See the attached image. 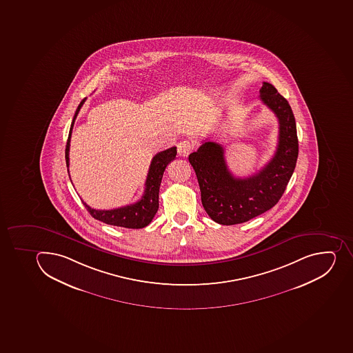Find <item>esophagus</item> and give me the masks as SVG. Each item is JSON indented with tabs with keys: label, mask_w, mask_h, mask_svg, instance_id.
Segmentation results:
<instances>
[{
	"label": "esophagus",
	"mask_w": 353,
	"mask_h": 353,
	"mask_svg": "<svg viewBox=\"0 0 353 353\" xmlns=\"http://www.w3.org/2000/svg\"><path fill=\"white\" fill-rule=\"evenodd\" d=\"M192 144L189 141H182L178 145V153L180 157H187L192 150Z\"/></svg>",
	"instance_id": "34e87169"
}]
</instances>
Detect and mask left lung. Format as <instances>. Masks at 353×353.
Wrapping results in <instances>:
<instances>
[{
    "instance_id": "obj_1",
    "label": "left lung",
    "mask_w": 353,
    "mask_h": 353,
    "mask_svg": "<svg viewBox=\"0 0 353 353\" xmlns=\"http://www.w3.org/2000/svg\"><path fill=\"white\" fill-rule=\"evenodd\" d=\"M260 99L278 118L279 141L272 159L258 173L244 179L234 176L225 161L224 148L215 141H203L189 155L203 208L218 224H242L272 208L296 168L298 138L292 108L270 83L263 82Z\"/></svg>"
}]
</instances>
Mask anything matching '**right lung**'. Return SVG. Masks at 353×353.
Masks as SVG:
<instances>
[{
	"instance_id": "add662e5",
	"label": "right lung",
	"mask_w": 353,
	"mask_h": 353,
	"mask_svg": "<svg viewBox=\"0 0 353 353\" xmlns=\"http://www.w3.org/2000/svg\"><path fill=\"white\" fill-rule=\"evenodd\" d=\"M85 100L86 98H84L81 101L77 111H75L73 120H72L68 143H66V148H65V160H66L68 172V166H70L68 155H70L72 130H73L74 123L77 119V114H79V111H80ZM175 155H176V148H171L169 150L157 153L153 157V160L150 162V170H148V179L145 182L144 194L141 196V200H138L137 203L125 205V207H120V208L110 209V210H98V209L91 208L90 205H86L81 199L83 205H85L86 210L90 212V215L108 225L132 228V230H138V228L148 226L157 214V209H159V192H160L163 173L165 171L166 166L174 160Z\"/></svg>"
}]
</instances>
